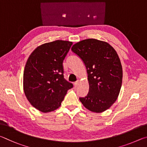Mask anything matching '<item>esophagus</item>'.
Listing matches in <instances>:
<instances>
[{"label":"esophagus","instance_id":"34e87169","mask_svg":"<svg viewBox=\"0 0 147 147\" xmlns=\"http://www.w3.org/2000/svg\"><path fill=\"white\" fill-rule=\"evenodd\" d=\"M74 86H78V84H79V81H76V82H75V83H74Z\"/></svg>","mask_w":147,"mask_h":147}]
</instances>
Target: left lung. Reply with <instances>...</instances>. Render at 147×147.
I'll use <instances>...</instances> for the list:
<instances>
[{
    "mask_svg": "<svg viewBox=\"0 0 147 147\" xmlns=\"http://www.w3.org/2000/svg\"><path fill=\"white\" fill-rule=\"evenodd\" d=\"M71 50L86 68L89 92L79 100L90 111L101 113L116 101L122 84L123 69L114 48L105 41L88 38L77 42Z\"/></svg>",
    "mask_w": 147,
    "mask_h": 147,
    "instance_id": "obj_1",
    "label": "left lung"
}]
</instances>
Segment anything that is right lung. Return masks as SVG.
I'll list each match as a JSON object with an SVG mask.
<instances>
[{
	"label": "right lung",
	"instance_id": "right-lung-1",
	"mask_svg": "<svg viewBox=\"0 0 147 147\" xmlns=\"http://www.w3.org/2000/svg\"><path fill=\"white\" fill-rule=\"evenodd\" d=\"M72 42L57 40L35 49L26 63L23 88L30 104L47 113L57 109L73 84L64 78L63 63Z\"/></svg>",
	"mask_w": 147,
	"mask_h": 147
}]
</instances>
